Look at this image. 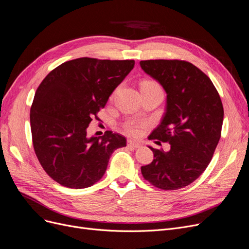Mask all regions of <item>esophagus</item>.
I'll return each mask as SVG.
<instances>
[{
  "instance_id": "1",
  "label": "esophagus",
  "mask_w": 249,
  "mask_h": 249,
  "mask_svg": "<svg viewBox=\"0 0 249 249\" xmlns=\"http://www.w3.org/2000/svg\"><path fill=\"white\" fill-rule=\"evenodd\" d=\"M127 145H128L129 147H133V148H138V147L142 146V144H140V143L137 142H134V140H128Z\"/></svg>"
}]
</instances>
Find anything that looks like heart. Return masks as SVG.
<instances>
[{"mask_svg": "<svg viewBox=\"0 0 249 249\" xmlns=\"http://www.w3.org/2000/svg\"><path fill=\"white\" fill-rule=\"evenodd\" d=\"M160 89V86L159 85V83H157L154 80H144L140 84V89ZM143 124L142 123H137V122H128L124 125L125 131L133 136H138L140 133H142Z\"/></svg>", "mask_w": 249, "mask_h": 249, "instance_id": "1", "label": "heart"}]
</instances>
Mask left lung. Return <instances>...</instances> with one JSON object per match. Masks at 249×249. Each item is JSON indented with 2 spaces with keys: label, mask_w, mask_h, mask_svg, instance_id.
<instances>
[{
  "label": "left lung",
  "mask_w": 249,
  "mask_h": 249,
  "mask_svg": "<svg viewBox=\"0 0 249 249\" xmlns=\"http://www.w3.org/2000/svg\"><path fill=\"white\" fill-rule=\"evenodd\" d=\"M140 67L167 93L165 115L148 139L171 145L167 153L148 146L154 160L142 167V176L160 189L183 188L207 169L219 143L221 98L212 80L189 62L146 60L140 61Z\"/></svg>",
  "instance_id": "left-lung-1"
}]
</instances>
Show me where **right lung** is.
Returning <instances> with one entry per match:
<instances>
[{"instance_id": "1", "label": "right lung", "mask_w": 249, "mask_h": 249, "mask_svg": "<svg viewBox=\"0 0 249 249\" xmlns=\"http://www.w3.org/2000/svg\"><path fill=\"white\" fill-rule=\"evenodd\" d=\"M134 64L78 58L61 64L39 84L30 109L32 142L41 167L61 185H93L114 150L126 146L120 134L88 137L86 130Z\"/></svg>"}]
</instances>
